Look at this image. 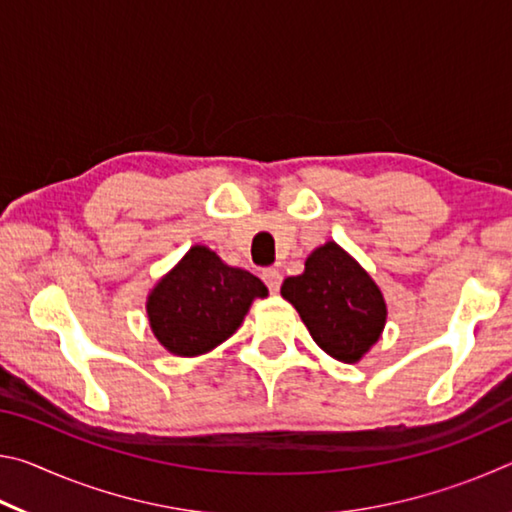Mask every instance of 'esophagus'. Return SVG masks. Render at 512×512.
Returning a JSON list of instances; mask_svg holds the SVG:
<instances>
[{
  "mask_svg": "<svg viewBox=\"0 0 512 512\" xmlns=\"http://www.w3.org/2000/svg\"><path fill=\"white\" fill-rule=\"evenodd\" d=\"M266 287L271 289V293H277L280 291V284H282V273L277 271V268H266V271L262 273Z\"/></svg>",
  "mask_w": 512,
  "mask_h": 512,
  "instance_id": "1",
  "label": "esophagus"
}]
</instances>
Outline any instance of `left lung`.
Instances as JSON below:
<instances>
[{"mask_svg": "<svg viewBox=\"0 0 512 512\" xmlns=\"http://www.w3.org/2000/svg\"><path fill=\"white\" fill-rule=\"evenodd\" d=\"M280 293L296 307L318 348L336 361L359 363L384 332V293L336 241L311 250L305 271L287 277Z\"/></svg>", "mask_w": 512, "mask_h": 512, "instance_id": "left-lung-1", "label": "left lung"}]
</instances>
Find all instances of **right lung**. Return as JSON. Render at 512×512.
Masks as SVG:
<instances>
[{
  "instance_id": "1",
  "label": "right lung",
  "mask_w": 512,
  "mask_h": 512,
  "mask_svg": "<svg viewBox=\"0 0 512 512\" xmlns=\"http://www.w3.org/2000/svg\"><path fill=\"white\" fill-rule=\"evenodd\" d=\"M266 284L228 266L207 246H192L146 298L151 332L173 357H201L228 341Z\"/></svg>"
}]
</instances>
